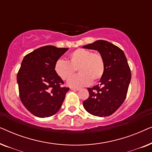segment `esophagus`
Returning <instances> with one entry per match:
<instances>
[{
	"label": "esophagus",
	"mask_w": 152,
	"mask_h": 152,
	"mask_svg": "<svg viewBox=\"0 0 152 152\" xmlns=\"http://www.w3.org/2000/svg\"><path fill=\"white\" fill-rule=\"evenodd\" d=\"M70 89L71 90H74V91H79L80 90V88H75V87H70Z\"/></svg>",
	"instance_id": "34e87169"
}]
</instances>
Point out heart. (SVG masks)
Masks as SVG:
<instances>
[{
    "mask_svg": "<svg viewBox=\"0 0 152 152\" xmlns=\"http://www.w3.org/2000/svg\"><path fill=\"white\" fill-rule=\"evenodd\" d=\"M77 69L80 74L68 81L70 86H84L95 82L102 77L105 70V62L102 55L90 50L79 48L68 57V62L62 59L56 61L54 70L61 80H67Z\"/></svg>",
    "mask_w": 152,
    "mask_h": 152,
    "instance_id": "heart-1",
    "label": "heart"
}]
</instances>
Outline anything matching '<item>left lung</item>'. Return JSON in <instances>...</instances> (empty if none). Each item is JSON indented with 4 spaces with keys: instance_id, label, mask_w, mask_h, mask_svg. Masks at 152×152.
Here are the masks:
<instances>
[{
    "instance_id": "8db88e82",
    "label": "left lung",
    "mask_w": 152,
    "mask_h": 152,
    "mask_svg": "<svg viewBox=\"0 0 152 152\" xmlns=\"http://www.w3.org/2000/svg\"><path fill=\"white\" fill-rule=\"evenodd\" d=\"M97 50L105 62V70L100 84L88 88L89 97L83 102L91 115L106 117L113 114L124 102L131 81V70L124 52L109 41L97 40L83 46Z\"/></svg>"
}]
</instances>
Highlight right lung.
<instances>
[{
	"label": "right lung",
	"instance_id": "right-lung-1",
	"mask_svg": "<svg viewBox=\"0 0 152 152\" xmlns=\"http://www.w3.org/2000/svg\"><path fill=\"white\" fill-rule=\"evenodd\" d=\"M68 50L45 45L26 55L17 74L20 99L24 107L39 118L58 112L69 88L56 74V61Z\"/></svg>",
	"mask_w": 152,
	"mask_h": 152
}]
</instances>
